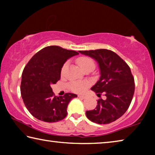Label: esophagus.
Masks as SVG:
<instances>
[{"label": "esophagus", "mask_w": 155, "mask_h": 155, "mask_svg": "<svg viewBox=\"0 0 155 155\" xmlns=\"http://www.w3.org/2000/svg\"><path fill=\"white\" fill-rule=\"evenodd\" d=\"M78 97L79 98H81V99H85L86 98V96H83V95H78Z\"/></svg>", "instance_id": "esophagus-1"}]
</instances>
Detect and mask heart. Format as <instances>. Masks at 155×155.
Segmentation results:
<instances>
[{
    "label": "heart",
    "instance_id": "heart-1",
    "mask_svg": "<svg viewBox=\"0 0 155 155\" xmlns=\"http://www.w3.org/2000/svg\"><path fill=\"white\" fill-rule=\"evenodd\" d=\"M77 62L80 67L84 70L86 68L92 67L94 68L95 66V63L92 59L87 57H82L78 58ZM68 62L65 63L64 65H63L61 69V73L64 74V72L66 70L68 67ZM89 83L87 82H81V81H74L70 84V88L72 91L76 93H83L86 90V89L88 87Z\"/></svg>",
    "mask_w": 155,
    "mask_h": 155
}]
</instances>
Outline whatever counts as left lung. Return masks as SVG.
Segmentation results:
<instances>
[{
  "label": "left lung",
  "mask_w": 155,
  "mask_h": 155,
  "mask_svg": "<svg viewBox=\"0 0 155 155\" xmlns=\"http://www.w3.org/2000/svg\"><path fill=\"white\" fill-rule=\"evenodd\" d=\"M98 62L101 77L91 88L96 94L103 92L105 100L100 98L96 109L86 111L90 121L105 124L120 118L129 107L135 91L134 78L128 64L110 50L79 51Z\"/></svg>",
  "instance_id": "left-lung-1"
}]
</instances>
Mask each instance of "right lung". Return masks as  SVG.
I'll return each instance as SVG.
<instances>
[{
	"mask_svg": "<svg viewBox=\"0 0 155 155\" xmlns=\"http://www.w3.org/2000/svg\"><path fill=\"white\" fill-rule=\"evenodd\" d=\"M78 52L60 46H47L37 52L22 72L21 96L26 107L35 118L46 122H56L67 115V107L77 94L54 96L51 87L61 78L63 65Z\"/></svg>",
	"mask_w": 155,
	"mask_h": 155,
	"instance_id": "right-lung-1",
	"label": "right lung"
}]
</instances>
